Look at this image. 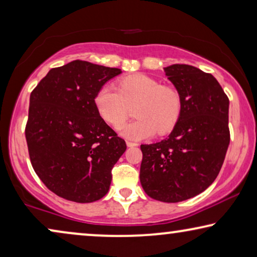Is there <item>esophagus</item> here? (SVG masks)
<instances>
[{
	"mask_svg": "<svg viewBox=\"0 0 257 257\" xmlns=\"http://www.w3.org/2000/svg\"><path fill=\"white\" fill-rule=\"evenodd\" d=\"M126 145H127L128 147H133V146H138V144L133 143V142H126Z\"/></svg>",
	"mask_w": 257,
	"mask_h": 257,
	"instance_id": "34e87169",
	"label": "esophagus"
}]
</instances>
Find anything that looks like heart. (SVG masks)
<instances>
[{"mask_svg":"<svg viewBox=\"0 0 257 257\" xmlns=\"http://www.w3.org/2000/svg\"><path fill=\"white\" fill-rule=\"evenodd\" d=\"M98 113L112 127L119 128L136 106L137 120L122 128V135L132 140L149 138L154 133L165 136L175 127L182 110V99L177 89L163 85L152 77L136 73L119 82V90L101 86L94 97Z\"/></svg>","mask_w":257,"mask_h":257,"instance_id":"b5f03b06","label":"heart"}]
</instances>
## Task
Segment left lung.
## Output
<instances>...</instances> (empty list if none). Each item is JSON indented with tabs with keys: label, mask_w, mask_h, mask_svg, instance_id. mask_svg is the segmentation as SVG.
Returning <instances> with one entry per match:
<instances>
[{
	"label": "left lung",
	"mask_w": 257,
	"mask_h": 257,
	"mask_svg": "<svg viewBox=\"0 0 257 257\" xmlns=\"http://www.w3.org/2000/svg\"><path fill=\"white\" fill-rule=\"evenodd\" d=\"M165 72L181 96V114L168 138L140 146V182L152 199L180 202L208 188L222 167L229 99L210 73L195 66L173 64Z\"/></svg>",
	"instance_id": "obj_1"
}]
</instances>
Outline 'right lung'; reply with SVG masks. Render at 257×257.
Masks as SVG:
<instances>
[{"mask_svg": "<svg viewBox=\"0 0 257 257\" xmlns=\"http://www.w3.org/2000/svg\"><path fill=\"white\" fill-rule=\"evenodd\" d=\"M120 72L76 59L51 69L30 94L26 139L31 165L63 199L93 202L108 192L126 143L98 113L94 97Z\"/></svg>", "mask_w": 257, "mask_h": 257, "instance_id": "add662e5", "label": "right lung"}]
</instances>
